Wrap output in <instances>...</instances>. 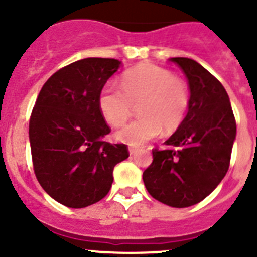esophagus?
Here are the masks:
<instances>
[{
    "instance_id": "esophagus-1",
    "label": "esophagus",
    "mask_w": 257,
    "mask_h": 257,
    "mask_svg": "<svg viewBox=\"0 0 257 257\" xmlns=\"http://www.w3.org/2000/svg\"><path fill=\"white\" fill-rule=\"evenodd\" d=\"M138 151H139V149L134 148V147H130V148H128V153H130L131 156H134V154H135Z\"/></svg>"
}]
</instances>
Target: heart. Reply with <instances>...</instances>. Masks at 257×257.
Returning a JSON list of instances; mask_svg holds the SVG:
<instances>
[{"mask_svg":"<svg viewBox=\"0 0 257 257\" xmlns=\"http://www.w3.org/2000/svg\"><path fill=\"white\" fill-rule=\"evenodd\" d=\"M99 108L110 126L118 127L139 105L140 117L117 131L115 139L139 147L160 135L178 130L190 103L188 86L172 72L152 63H143L122 76V90L106 83L99 95Z\"/></svg>","mask_w":257,"mask_h":257,"instance_id":"1","label":"heart"}]
</instances>
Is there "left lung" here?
Instances as JSON below:
<instances>
[{"label": "left lung", "instance_id": "left-lung-1", "mask_svg": "<svg viewBox=\"0 0 257 257\" xmlns=\"http://www.w3.org/2000/svg\"><path fill=\"white\" fill-rule=\"evenodd\" d=\"M170 60L188 78L189 108L180 127L165 142L169 149H153V162L143 180L154 199L184 208L205 199L224 179L237 124L219 79L193 59Z\"/></svg>", "mask_w": 257, "mask_h": 257}]
</instances>
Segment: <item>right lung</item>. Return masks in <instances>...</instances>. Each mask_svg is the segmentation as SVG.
I'll return each mask as SVG.
<instances>
[{
  "label": "right lung",
  "mask_w": 257,
  "mask_h": 257,
  "mask_svg": "<svg viewBox=\"0 0 257 257\" xmlns=\"http://www.w3.org/2000/svg\"><path fill=\"white\" fill-rule=\"evenodd\" d=\"M117 59L86 58L46 81L32 110L29 142L36 178L51 198L70 208L94 205L108 194L113 169L128 157L110 144L99 95L121 67Z\"/></svg>",
  "instance_id": "1"
}]
</instances>
